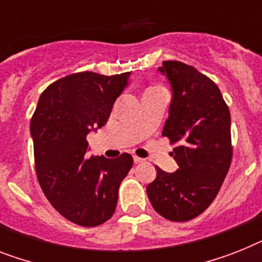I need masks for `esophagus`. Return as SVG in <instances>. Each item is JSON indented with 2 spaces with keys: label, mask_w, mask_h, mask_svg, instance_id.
<instances>
[{
  "label": "esophagus",
  "mask_w": 262,
  "mask_h": 262,
  "mask_svg": "<svg viewBox=\"0 0 262 262\" xmlns=\"http://www.w3.org/2000/svg\"><path fill=\"white\" fill-rule=\"evenodd\" d=\"M144 159H142V158H139V157H134V162H135V163H142V162H143Z\"/></svg>",
  "instance_id": "34e87169"
}]
</instances>
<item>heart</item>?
I'll return each mask as SVG.
<instances>
[{
	"mask_svg": "<svg viewBox=\"0 0 262 262\" xmlns=\"http://www.w3.org/2000/svg\"><path fill=\"white\" fill-rule=\"evenodd\" d=\"M147 90H163L162 85H151L150 88H147Z\"/></svg>",
	"mask_w": 262,
	"mask_h": 262,
	"instance_id": "b5f03b06",
	"label": "heart"
}]
</instances>
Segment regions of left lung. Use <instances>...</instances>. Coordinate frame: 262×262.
<instances>
[{"instance_id": "obj_1", "label": "left lung", "mask_w": 262, "mask_h": 262, "mask_svg": "<svg viewBox=\"0 0 262 262\" xmlns=\"http://www.w3.org/2000/svg\"><path fill=\"white\" fill-rule=\"evenodd\" d=\"M172 88L170 116L162 135L175 144V172L155 167L147 195L159 215L186 222L204 213L217 196L232 163L230 111L213 80L182 61L159 68Z\"/></svg>"}]
</instances>
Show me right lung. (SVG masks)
<instances>
[{
	"mask_svg": "<svg viewBox=\"0 0 262 262\" xmlns=\"http://www.w3.org/2000/svg\"><path fill=\"white\" fill-rule=\"evenodd\" d=\"M128 75H67L41 94L30 120L41 189L62 217L79 226L95 228L112 217L119 186L133 167L127 152L115 159L87 157V135L107 123Z\"/></svg>",
	"mask_w": 262,
	"mask_h": 262,
	"instance_id": "obj_1",
	"label": "right lung"
}]
</instances>
